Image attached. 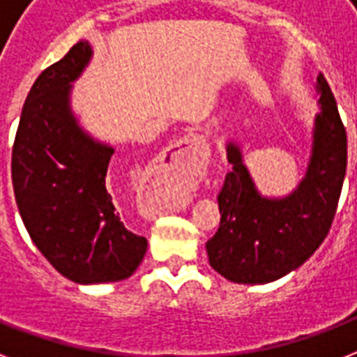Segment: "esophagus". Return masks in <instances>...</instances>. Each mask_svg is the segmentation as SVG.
<instances>
[{"label": "esophagus", "instance_id": "obj_1", "mask_svg": "<svg viewBox=\"0 0 357 357\" xmlns=\"http://www.w3.org/2000/svg\"><path fill=\"white\" fill-rule=\"evenodd\" d=\"M207 151L209 150L204 144L202 137L189 133L179 142L168 148L167 157H162L151 170L148 185L151 189L161 190V192L168 195V198L181 195L187 190L190 178L195 176L198 157H206ZM162 206L168 207L170 202L162 204Z\"/></svg>", "mask_w": 357, "mask_h": 357}]
</instances>
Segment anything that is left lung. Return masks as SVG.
<instances>
[{"instance_id":"left-lung-1","label":"left lung","mask_w":357,"mask_h":357,"mask_svg":"<svg viewBox=\"0 0 357 357\" xmlns=\"http://www.w3.org/2000/svg\"><path fill=\"white\" fill-rule=\"evenodd\" d=\"M321 113L305 178L287 198L255 190L237 146L228 144L231 170L218 192L220 226L206 243L209 263L235 283H268L307 261L326 238L347 172V129L324 75L317 77Z\"/></svg>"}]
</instances>
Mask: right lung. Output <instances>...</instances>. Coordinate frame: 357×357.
<instances>
[{
    "mask_svg": "<svg viewBox=\"0 0 357 357\" xmlns=\"http://www.w3.org/2000/svg\"><path fill=\"white\" fill-rule=\"evenodd\" d=\"M92 52L77 42L31 86L13 146V187L31 241L75 283L126 280L148 241L123 226L109 192L114 150L83 133L70 111V83Z\"/></svg>",
    "mask_w": 357,
    "mask_h": 357,
    "instance_id": "1",
    "label": "right lung"
}]
</instances>
